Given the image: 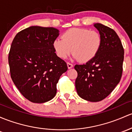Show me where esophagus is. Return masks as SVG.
I'll list each match as a JSON object with an SVG mask.
<instances>
[{"instance_id": "obj_1", "label": "esophagus", "mask_w": 132, "mask_h": 132, "mask_svg": "<svg viewBox=\"0 0 132 132\" xmlns=\"http://www.w3.org/2000/svg\"><path fill=\"white\" fill-rule=\"evenodd\" d=\"M67 67L69 69H71V68L73 67V65H72V63H69V62H67Z\"/></svg>"}]
</instances>
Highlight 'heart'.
I'll use <instances>...</instances> for the list:
<instances>
[{
    "mask_svg": "<svg viewBox=\"0 0 132 132\" xmlns=\"http://www.w3.org/2000/svg\"><path fill=\"white\" fill-rule=\"evenodd\" d=\"M62 38H56L53 42V48L58 57L66 59L72 52L73 57L80 62L94 59L102 43L100 32L86 28H70L63 32Z\"/></svg>",
    "mask_w": 132,
    "mask_h": 132,
    "instance_id": "heart-1",
    "label": "heart"
}]
</instances>
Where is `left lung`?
Returning a JSON list of instances; mask_svg holds the SVG:
<instances>
[{"label": "left lung", "instance_id": "8db88e82", "mask_svg": "<svg viewBox=\"0 0 132 132\" xmlns=\"http://www.w3.org/2000/svg\"><path fill=\"white\" fill-rule=\"evenodd\" d=\"M102 38L100 51L86 64L76 65V88L81 98L98 102L106 98L120 82L122 76L124 49L113 29L94 24Z\"/></svg>", "mask_w": 132, "mask_h": 132}]
</instances>
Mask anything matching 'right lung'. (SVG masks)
<instances>
[{
  "instance_id": "right-lung-1",
  "label": "right lung",
  "mask_w": 132,
  "mask_h": 132,
  "mask_svg": "<svg viewBox=\"0 0 132 132\" xmlns=\"http://www.w3.org/2000/svg\"><path fill=\"white\" fill-rule=\"evenodd\" d=\"M59 35L56 28L31 26L18 32L11 44L8 57L11 77L22 96L32 103L52 100L60 77L68 69L53 48Z\"/></svg>"
}]
</instances>
